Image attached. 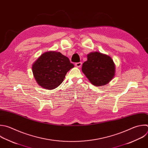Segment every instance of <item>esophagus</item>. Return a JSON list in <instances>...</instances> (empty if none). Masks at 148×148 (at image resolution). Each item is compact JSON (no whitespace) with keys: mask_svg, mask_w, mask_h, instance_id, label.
<instances>
[{"mask_svg":"<svg viewBox=\"0 0 148 148\" xmlns=\"http://www.w3.org/2000/svg\"><path fill=\"white\" fill-rule=\"evenodd\" d=\"M81 65H82V63L81 62H78V63H76L75 64V66L76 67H80L81 66Z\"/></svg>","mask_w":148,"mask_h":148,"instance_id":"obj_1","label":"esophagus"}]
</instances>
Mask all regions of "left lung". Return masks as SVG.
<instances>
[{
    "mask_svg": "<svg viewBox=\"0 0 148 148\" xmlns=\"http://www.w3.org/2000/svg\"><path fill=\"white\" fill-rule=\"evenodd\" d=\"M87 59L82 64V71L93 85L103 86L112 80L115 66L110 56L96 52L88 54Z\"/></svg>",
    "mask_w": 148,
    "mask_h": 148,
    "instance_id": "left-lung-1",
    "label": "left lung"
}]
</instances>
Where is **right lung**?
I'll return each instance as SVG.
<instances>
[{
	"mask_svg": "<svg viewBox=\"0 0 148 148\" xmlns=\"http://www.w3.org/2000/svg\"><path fill=\"white\" fill-rule=\"evenodd\" d=\"M74 67L69 59L60 52L42 54L32 65V72L38 84L42 88L53 89L60 85L67 73Z\"/></svg>",
	"mask_w": 148,
	"mask_h": 148,
	"instance_id": "right-lung-1",
	"label": "right lung"
}]
</instances>
